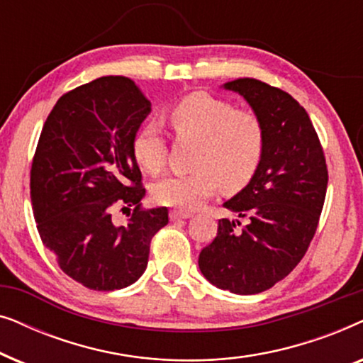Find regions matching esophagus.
I'll return each mask as SVG.
<instances>
[{
    "label": "esophagus",
    "mask_w": 363,
    "mask_h": 363,
    "mask_svg": "<svg viewBox=\"0 0 363 363\" xmlns=\"http://www.w3.org/2000/svg\"><path fill=\"white\" fill-rule=\"evenodd\" d=\"M193 213L191 211H183V210H173L170 213V220L175 221V220H186V218H191Z\"/></svg>",
    "instance_id": "34e87169"
}]
</instances>
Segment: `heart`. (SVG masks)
I'll list each match as a JSON object with an SVG mask.
<instances>
[{"label": "heart", "instance_id": "1", "mask_svg": "<svg viewBox=\"0 0 363 363\" xmlns=\"http://www.w3.org/2000/svg\"><path fill=\"white\" fill-rule=\"evenodd\" d=\"M168 118L180 142H195L191 167L186 175H170L152 188L157 203L180 210H195L221 186L238 191L252 180L266 148V127L250 108H236L225 99L193 92L172 104ZM138 165L158 175L167 165L168 145L160 125L148 121L132 140Z\"/></svg>", "mask_w": 363, "mask_h": 363}]
</instances>
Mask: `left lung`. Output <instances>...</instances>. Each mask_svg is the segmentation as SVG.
<instances>
[{
  "label": "left lung",
  "instance_id": "1",
  "mask_svg": "<svg viewBox=\"0 0 363 363\" xmlns=\"http://www.w3.org/2000/svg\"><path fill=\"white\" fill-rule=\"evenodd\" d=\"M225 87L240 92L262 118L266 148L252 180L225 203L246 225L220 220L198 264L220 289L257 294L284 279L309 250L329 172L319 135L294 97L256 79H238Z\"/></svg>",
  "mask_w": 363,
  "mask_h": 363
}]
</instances>
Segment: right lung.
Returning <instances> with one entry per match:
<instances>
[{"instance_id":"right-lung-1","label":"right lung","mask_w":363,"mask_h":363,"mask_svg":"<svg viewBox=\"0 0 363 363\" xmlns=\"http://www.w3.org/2000/svg\"><path fill=\"white\" fill-rule=\"evenodd\" d=\"M150 101L132 79L99 77L59 97L39 135L29 175L43 245L74 281L122 289L145 271L167 208L142 206L145 188L132 140ZM133 206L125 225L113 211Z\"/></svg>"}]
</instances>
